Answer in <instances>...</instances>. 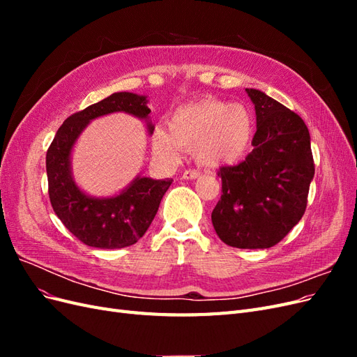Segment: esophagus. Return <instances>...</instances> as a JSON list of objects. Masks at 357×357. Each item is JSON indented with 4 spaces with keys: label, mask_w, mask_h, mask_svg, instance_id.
Here are the masks:
<instances>
[{
    "label": "esophagus",
    "mask_w": 357,
    "mask_h": 357,
    "mask_svg": "<svg viewBox=\"0 0 357 357\" xmlns=\"http://www.w3.org/2000/svg\"><path fill=\"white\" fill-rule=\"evenodd\" d=\"M201 172L198 169H186L185 172H183V178L186 180H193V178H198Z\"/></svg>",
    "instance_id": "obj_1"
}]
</instances>
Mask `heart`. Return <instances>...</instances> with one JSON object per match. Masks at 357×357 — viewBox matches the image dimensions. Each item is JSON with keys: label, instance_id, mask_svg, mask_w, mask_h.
<instances>
[{"label": "heart", "instance_id": "b5f03b06", "mask_svg": "<svg viewBox=\"0 0 357 357\" xmlns=\"http://www.w3.org/2000/svg\"><path fill=\"white\" fill-rule=\"evenodd\" d=\"M253 134V116L244 105L205 98L178 107L169 119V131H155L153 150L159 158L176 162L181 149H195L201 164L220 167L240 160Z\"/></svg>", "mask_w": 357, "mask_h": 357}]
</instances>
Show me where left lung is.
<instances>
[{"label": "left lung", "instance_id": "left-lung-1", "mask_svg": "<svg viewBox=\"0 0 357 357\" xmlns=\"http://www.w3.org/2000/svg\"><path fill=\"white\" fill-rule=\"evenodd\" d=\"M257 129L253 152L218 171L222 197L211 213L219 238L236 248L278 244L301 220L314 177L304 121L261 91L247 89Z\"/></svg>", "mask_w": 357, "mask_h": 357}]
</instances>
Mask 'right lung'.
<instances>
[{"label": "right lung", "instance_id": "1", "mask_svg": "<svg viewBox=\"0 0 357 357\" xmlns=\"http://www.w3.org/2000/svg\"><path fill=\"white\" fill-rule=\"evenodd\" d=\"M146 96L117 92L66 119L46 153L49 198L63 226L83 244L96 248H123L135 244L155 219L162 197L172 180L137 178L121 195L91 198L74 185L70 172L71 147L82 129L95 117L126 112L147 117ZM150 132L153 126H149Z\"/></svg>", "mask_w": 357, "mask_h": 357}]
</instances>
